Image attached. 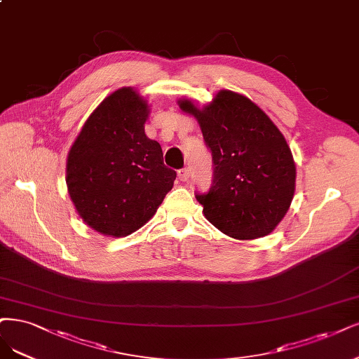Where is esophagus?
<instances>
[{
	"label": "esophagus",
	"mask_w": 359,
	"mask_h": 359,
	"mask_svg": "<svg viewBox=\"0 0 359 359\" xmlns=\"http://www.w3.org/2000/svg\"><path fill=\"white\" fill-rule=\"evenodd\" d=\"M189 177H190V172H189L187 168H182V169L178 170V178H180L181 181H187Z\"/></svg>",
	"instance_id": "esophagus-1"
}]
</instances>
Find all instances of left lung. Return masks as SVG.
<instances>
[{"mask_svg": "<svg viewBox=\"0 0 359 359\" xmlns=\"http://www.w3.org/2000/svg\"><path fill=\"white\" fill-rule=\"evenodd\" d=\"M180 108L199 121L212 156V185L196 193L206 219L227 236L263 238L285 217L295 190V165L283 135L248 97L221 90L199 109Z\"/></svg>", "mask_w": 359, "mask_h": 359, "instance_id": "8db88e82", "label": "left lung"}]
</instances>
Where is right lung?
Wrapping results in <instances>:
<instances>
[{
	"instance_id": "right-lung-1",
	"label": "right lung",
	"mask_w": 359,
	"mask_h": 359,
	"mask_svg": "<svg viewBox=\"0 0 359 359\" xmlns=\"http://www.w3.org/2000/svg\"><path fill=\"white\" fill-rule=\"evenodd\" d=\"M147 102L121 88L93 111L68 154L71 201L86 224L108 236L142 227L177 178L160 144L147 138Z\"/></svg>"
}]
</instances>
